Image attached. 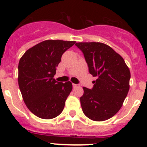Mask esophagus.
<instances>
[{
    "label": "esophagus",
    "mask_w": 147,
    "mask_h": 147,
    "mask_svg": "<svg viewBox=\"0 0 147 147\" xmlns=\"http://www.w3.org/2000/svg\"><path fill=\"white\" fill-rule=\"evenodd\" d=\"M72 86H73V88H78V86H79V85H77V84H72Z\"/></svg>",
    "instance_id": "34e87169"
}]
</instances>
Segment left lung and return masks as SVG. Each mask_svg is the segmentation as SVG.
I'll use <instances>...</instances> for the list:
<instances>
[{
    "label": "left lung",
    "instance_id": "8db88e82",
    "mask_svg": "<svg viewBox=\"0 0 147 147\" xmlns=\"http://www.w3.org/2000/svg\"><path fill=\"white\" fill-rule=\"evenodd\" d=\"M83 53L89 72L97 77L92 89L83 87L80 103L84 114L103 121L119 112L129 90L130 70L124 59L111 47L100 42L75 44Z\"/></svg>",
    "mask_w": 147,
    "mask_h": 147
}]
</instances>
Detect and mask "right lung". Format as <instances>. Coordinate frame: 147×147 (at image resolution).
<instances>
[{
	"label": "right lung",
	"mask_w": 147,
	"mask_h": 147,
	"mask_svg": "<svg viewBox=\"0 0 147 147\" xmlns=\"http://www.w3.org/2000/svg\"><path fill=\"white\" fill-rule=\"evenodd\" d=\"M75 44L74 41H44L28 49L20 59L18 86L26 105L37 117L52 119L63 111L72 84L53 78L62 55Z\"/></svg>",
	"instance_id": "1"
}]
</instances>
